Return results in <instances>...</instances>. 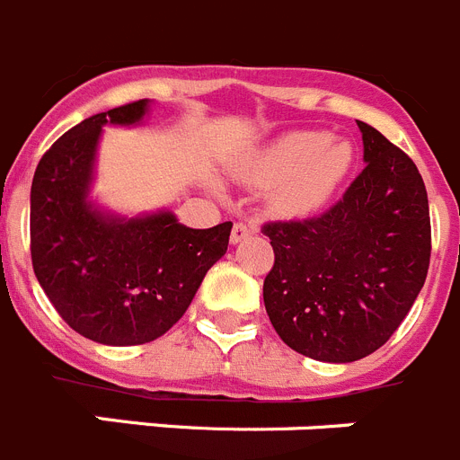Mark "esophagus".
<instances>
[{"instance_id": "esophagus-1", "label": "esophagus", "mask_w": 460, "mask_h": 460, "mask_svg": "<svg viewBox=\"0 0 460 460\" xmlns=\"http://www.w3.org/2000/svg\"><path fill=\"white\" fill-rule=\"evenodd\" d=\"M252 234H254V229H252L250 225H245V222H235L234 229H231V243L238 245V243H243L245 238H250Z\"/></svg>"}]
</instances>
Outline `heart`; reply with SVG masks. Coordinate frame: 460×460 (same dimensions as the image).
<instances>
[{
    "mask_svg": "<svg viewBox=\"0 0 460 460\" xmlns=\"http://www.w3.org/2000/svg\"><path fill=\"white\" fill-rule=\"evenodd\" d=\"M350 164L353 151L346 142L323 130H297L263 148L243 179L252 188H275L272 208L302 217L328 204Z\"/></svg>",
    "mask_w": 460,
    "mask_h": 460,
    "instance_id": "b5f03b06",
    "label": "heart"
}]
</instances>
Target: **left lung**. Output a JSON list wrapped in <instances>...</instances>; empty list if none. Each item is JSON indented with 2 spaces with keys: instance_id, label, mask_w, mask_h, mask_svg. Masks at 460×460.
Instances as JSON below:
<instances>
[{
  "instance_id": "left-lung-1",
  "label": "left lung",
  "mask_w": 460,
  "mask_h": 460,
  "mask_svg": "<svg viewBox=\"0 0 460 460\" xmlns=\"http://www.w3.org/2000/svg\"><path fill=\"white\" fill-rule=\"evenodd\" d=\"M364 164L343 199L305 222H270L275 266L263 302L281 341L321 362L378 350L408 316L431 259V220L415 163L358 121Z\"/></svg>"
}]
</instances>
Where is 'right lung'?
I'll return each mask as SVG.
<instances>
[{"instance_id": "right-lung-1", "label": "right lung", "mask_w": 460, "mask_h": 460, "mask_svg": "<svg viewBox=\"0 0 460 460\" xmlns=\"http://www.w3.org/2000/svg\"><path fill=\"white\" fill-rule=\"evenodd\" d=\"M151 101L70 128L31 181V263L59 316L91 341L137 346L163 337L226 254L231 222L190 229L169 208L114 213L91 197L105 126H142Z\"/></svg>"}]
</instances>
